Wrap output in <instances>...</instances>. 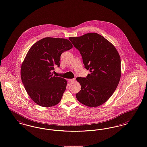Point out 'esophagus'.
<instances>
[{
	"label": "esophagus",
	"instance_id": "esophagus-1",
	"mask_svg": "<svg viewBox=\"0 0 147 147\" xmlns=\"http://www.w3.org/2000/svg\"><path fill=\"white\" fill-rule=\"evenodd\" d=\"M76 80V79L75 78H74V79H68V82H74Z\"/></svg>",
	"mask_w": 147,
	"mask_h": 147
}]
</instances>
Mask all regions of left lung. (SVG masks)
<instances>
[{
	"label": "left lung",
	"instance_id": "8db88e82",
	"mask_svg": "<svg viewBox=\"0 0 147 147\" xmlns=\"http://www.w3.org/2000/svg\"><path fill=\"white\" fill-rule=\"evenodd\" d=\"M69 39L80 53L85 68L91 72L86 78H76L81 85L76 98L90 107L100 106L112 96L120 81V55L111 42L96 33Z\"/></svg>",
	"mask_w": 147,
	"mask_h": 147
}]
</instances>
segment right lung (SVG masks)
I'll use <instances>...</instances> for the list:
<instances>
[{
  "label": "right lung",
  "mask_w": 147,
  "mask_h": 147,
  "mask_svg": "<svg viewBox=\"0 0 147 147\" xmlns=\"http://www.w3.org/2000/svg\"><path fill=\"white\" fill-rule=\"evenodd\" d=\"M73 47L69 40L47 37L30 48L21 68V78L27 94L37 105L49 107L57 105L67 84V80L53 76L54 67H59L62 53Z\"/></svg>",
  "instance_id": "add662e5"
}]
</instances>
